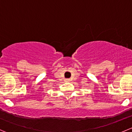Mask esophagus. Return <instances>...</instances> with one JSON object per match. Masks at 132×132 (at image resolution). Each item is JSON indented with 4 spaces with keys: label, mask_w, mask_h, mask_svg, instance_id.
<instances>
[{
    "label": "esophagus",
    "mask_w": 132,
    "mask_h": 132,
    "mask_svg": "<svg viewBox=\"0 0 132 132\" xmlns=\"http://www.w3.org/2000/svg\"><path fill=\"white\" fill-rule=\"evenodd\" d=\"M66 81H70V80H69V79H66Z\"/></svg>",
    "instance_id": "34e87169"
}]
</instances>
